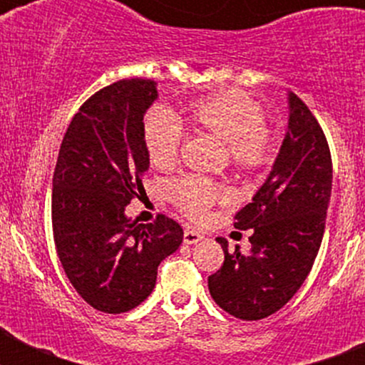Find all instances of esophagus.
I'll use <instances>...</instances> for the list:
<instances>
[{
	"mask_svg": "<svg viewBox=\"0 0 365 365\" xmlns=\"http://www.w3.org/2000/svg\"><path fill=\"white\" fill-rule=\"evenodd\" d=\"M182 237H185L186 245H195L202 240V234H199V232L195 230H185V235H182Z\"/></svg>",
	"mask_w": 365,
	"mask_h": 365,
	"instance_id": "esophagus-1",
	"label": "esophagus"
}]
</instances>
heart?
I'll use <instances>...</instances> for the list:
<instances>
[{"instance_id":"b5f03b06","label":"heart","mask_w":365,"mask_h":365,"mask_svg":"<svg viewBox=\"0 0 365 365\" xmlns=\"http://www.w3.org/2000/svg\"><path fill=\"white\" fill-rule=\"evenodd\" d=\"M190 122L199 133L225 143L228 163L245 175L263 172L274 160V135L265 124V111L256 100L237 91L193 100ZM143 143L148 159L159 170H170L179 160L185 128L175 113L163 106L150 108L143 120ZM168 199L190 221H202L212 206L228 197L227 186L212 179L185 175L166 186Z\"/></svg>"}]
</instances>
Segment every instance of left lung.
I'll return each instance as SVG.
<instances>
[{
	"label": "left lung",
	"mask_w": 365,
	"mask_h": 365,
	"mask_svg": "<svg viewBox=\"0 0 365 365\" xmlns=\"http://www.w3.org/2000/svg\"><path fill=\"white\" fill-rule=\"evenodd\" d=\"M289 131L265 185L234 217L250 230L252 248L241 254L221 243L225 261L208 276V289L222 311L241 320H263L298 292L320 250L331 199L333 160L322 125L291 93Z\"/></svg>",
	"instance_id": "8db88e82"
}]
</instances>
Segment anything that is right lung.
Returning a JSON list of instances; mask_svg holds the SVG:
<instances>
[{"label":"right lung","instance_id":"obj_1","mask_svg":"<svg viewBox=\"0 0 365 365\" xmlns=\"http://www.w3.org/2000/svg\"><path fill=\"white\" fill-rule=\"evenodd\" d=\"M153 80H118L80 106L63 135L53 175V234L67 278L93 309L118 314L151 294L160 261L182 241L164 214L140 225L124 215L143 195L150 159L143 143Z\"/></svg>","mask_w":365,"mask_h":365}]
</instances>
